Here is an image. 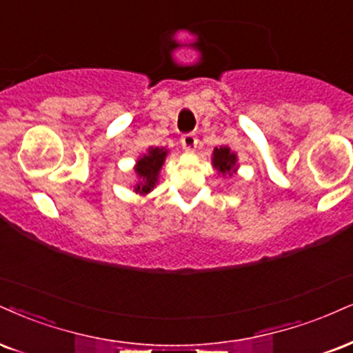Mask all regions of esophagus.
Returning a JSON list of instances; mask_svg holds the SVG:
<instances>
[{"label": "esophagus", "instance_id": "esophagus-1", "mask_svg": "<svg viewBox=\"0 0 353 353\" xmlns=\"http://www.w3.org/2000/svg\"><path fill=\"white\" fill-rule=\"evenodd\" d=\"M181 143H182V148H184L185 151L190 152V151H194L195 146H197V138H195V134L188 133V134L182 136Z\"/></svg>", "mask_w": 353, "mask_h": 353}]
</instances>
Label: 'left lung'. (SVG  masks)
<instances>
[{"label":"left lung","mask_w":353,"mask_h":353,"mask_svg":"<svg viewBox=\"0 0 353 353\" xmlns=\"http://www.w3.org/2000/svg\"><path fill=\"white\" fill-rule=\"evenodd\" d=\"M212 165H214L219 176L232 177L233 174L239 171V156L228 146L214 148V152H212Z\"/></svg>","instance_id":"obj_1"}]
</instances>
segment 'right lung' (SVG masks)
Here are the masks:
<instances>
[{"instance_id": "right-lung-1", "label": "right lung", "mask_w": 353, "mask_h": 353, "mask_svg": "<svg viewBox=\"0 0 353 353\" xmlns=\"http://www.w3.org/2000/svg\"><path fill=\"white\" fill-rule=\"evenodd\" d=\"M169 150L165 148H148L144 154L136 159L134 164V174L136 182L133 185V192L139 195L150 194L156 184L159 182V172L163 168L165 156H168Z\"/></svg>"}]
</instances>
